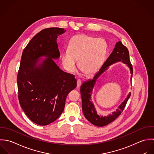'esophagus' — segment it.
Listing matches in <instances>:
<instances>
[{
	"label": "esophagus",
	"mask_w": 154,
	"mask_h": 154,
	"mask_svg": "<svg viewBox=\"0 0 154 154\" xmlns=\"http://www.w3.org/2000/svg\"><path fill=\"white\" fill-rule=\"evenodd\" d=\"M82 85V81L80 80V79H78L77 80V86L78 88H79Z\"/></svg>",
	"instance_id": "obj_1"
}]
</instances>
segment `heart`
<instances>
[{"mask_svg":"<svg viewBox=\"0 0 154 154\" xmlns=\"http://www.w3.org/2000/svg\"><path fill=\"white\" fill-rule=\"evenodd\" d=\"M107 51V44L103 38L79 34L74 36L63 53L62 62L65 68L72 72L78 60L79 69L88 76L95 74L101 66Z\"/></svg>","mask_w":154,"mask_h":154,"instance_id":"1","label":"heart"}]
</instances>
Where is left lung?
Returning a JSON list of instances; mask_svg holds the SVG:
<instances>
[{
	"label": "left lung",
	"mask_w": 154,
	"mask_h": 154,
	"mask_svg": "<svg viewBox=\"0 0 154 154\" xmlns=\"http://www.w3.org/2000/svg\"><path fill=\"white\" fill-rule=\"evenodd\" d=\"M122 61L124 63L126 64L130 69L131 74V80L133 76V68L130 60L129 51L127 48L124 46L121 41L118 42L115 47L110 54L109 57L103 63L100 70L96 73L94 78L91 80H88L85 82L80 87V93L82 100V110L85 118L93 125L97 127H103L108 125L112 122L114 121L122 112L126 104L130 97L131 93H130L124 101L118 107L115 112H112L108 116H100L97 114L94 104L91 101V95L92 91L95 85L98 78L105 72L108 68L112 64Z\"/></svg>",
	"instance_id": "1"
}]
</instances>
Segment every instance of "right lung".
I'll return each mask as SVG.
<instances>
[{
	"label": "right lung",
	"mask_w": 154,
	"mask_h": 154,
	"mask_svg": "<svg viewBox=\"0 0 154 154\" xmlns=\"http://www.w3.org/2000/svg\"><path fill=\"white\" fill-rule=\"evenodd\" d=\"M63 28L43 29L24 49L17 74L18 100L27 116L44 126L56 121L64 110L69 92L77 86L75 76L59 68L57 36ZM46 57L40 60L41 57Z\"/></svg>",
	"instance_id": "obj_1"
}]
</instances>
